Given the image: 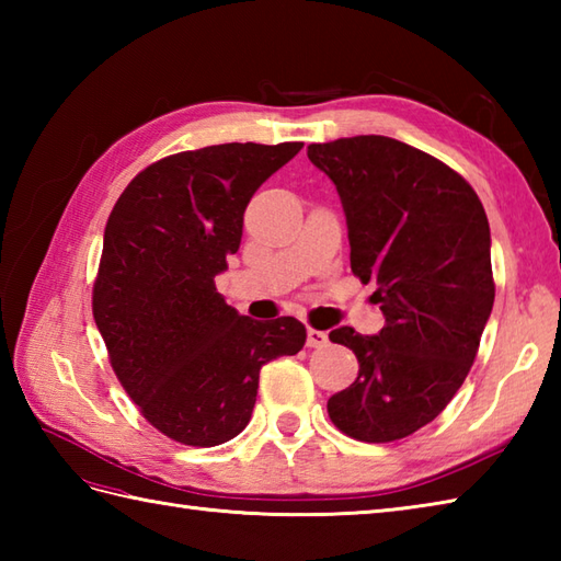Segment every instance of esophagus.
<instances>
[{"label": "esophagus", "instance_id": "1", "mask_svg": "<svg viewBox=\"0 0 561 561\" xmlns=\"http://www.w3.org/2000/svg\"><path fill=\"white\" fill-rule=\"evenodd\" d=\"M306 344H308V347H325V344H328V332L325 330L308 328L306 330Z\"/></svg>", "mask_w": 561, "mask_h": 561}]
</instances>
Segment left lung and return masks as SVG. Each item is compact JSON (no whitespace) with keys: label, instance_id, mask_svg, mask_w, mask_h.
Listing matches in <instances>:
<instances>
[{"label":"left lung","instance_id":"8db88e82","mask_svg":"<svg viewBox=\"0 0 561 561\" xmlns=\"http://www.w3.org/2000/svg\"><path fill=\"white\" fill-rule=\"evenodd\" d=\"M335 183L352 272L376 282L378 335L337 328L359 376L328 400L342 434L388 444L446 410L478 356L494 306L490 221L478 193L444 161L404 141L359 135L308 147Z\"/></svg>","mask_w":561,"mask_h":561}]
</instances>
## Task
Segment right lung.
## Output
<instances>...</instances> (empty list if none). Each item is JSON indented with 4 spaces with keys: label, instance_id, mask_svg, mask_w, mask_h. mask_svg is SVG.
<instances>
[{
    "label": "right lung",
    "instance_id": "1",
    "mask_svg": "<svg viewBox=\"0 0 561 561\" xmlns=\"http://www.w3.org/2000/svg\"><path fill=\"white\" fill-rule=\"evenodd\" d=\"M217 145L147 165L105 224L93 320L145 420L185 446H219L250 422L260 368L301 352L296 318L238 316L214 277L241 245L255 190L301 151Z\"/></svg>",
    "mask_w": 561,
    "mask_h": 561
}]
</instances>
